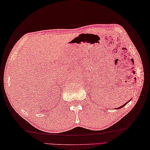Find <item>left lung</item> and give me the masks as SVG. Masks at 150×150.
Instances as JSON below:
<instances>
[{"instance_id": "obj_1", "label": "left lung", "mask_w": 150, "mask_h": 150, "mask_svg": "<svg viewBox=\"0 0 150 150\" xmlns=\"http://www.w3.org/2000/svg\"><path fill=\"white\" fill-rule=\"evenodd\" d=\"M130 101V100H129ZM129 101H128V102H127V103H124V104L123 105H122V106H120V107H118V108H117V109H120V108H123V107H124L125 105H126V104H127V103H129Z\"/></svg>"}]
</instances>
